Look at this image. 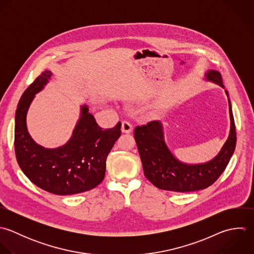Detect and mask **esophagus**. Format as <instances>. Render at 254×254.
Here are the masks:
<instances>
[{"label": "esophagus", "mask_w": 254, "mask_h": 254, "mask_svg": "<svg viewBox=\"0 0 254 254\" xmlns=\"http://www.w3.org/2000/svg\"><path fill=\"white\" fill-rule=\"evenodd\" d=\"M131 130H132V126H131V124L128 123V122H127V121L123 122V124H122V131H123V132H126V133H129Z\"/></svg>", "instance_id": "1"}]
</instances>
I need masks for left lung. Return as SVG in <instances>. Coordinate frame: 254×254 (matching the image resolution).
Returning a JSON list of instances; mask_svg holds the SVG:
<instances>
[{"instance_id": "left-lung-1", "label": "left lung", "mask_w": 254, "mask_h": 254, "mask_svg": "<svg viewBox=\"0 0 254 254\" xmlns=\"http://www.w3.org/2000/svg\"><path fill=\"white\" fill-rule=\"evenodd\" d=\"M207 79L225 88L220 72L211 70ZM229 96L228 91H226ZM231 131L220 153L204 164L190 165L177 160L163 139L162 126L152 121L134 128V139L142 162L144 176L157 188L173 192H193L213 185L225 171L236 149L237 132L229 99Z\"/></svg>"}]
</instances>
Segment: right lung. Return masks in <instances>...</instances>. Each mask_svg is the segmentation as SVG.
I'll return each mask as SVG.
<instances>
[{
	"mask_svg": "<svg viewBox=\"0 0 254 254\" xmlns=\"http://www.w3.org/2000/svg\"><path fill=\"white\" fill-rule=\"evenodd\" d=\"M50 71H43L23 92L15 111L14 152L24 175L40 189L60 196L83 193L97 187L104 179L106 160L121 136V122L113 128H102L81 108V118L69 141L58 148L47 149L29 136L25 118L36 93L48 82Z\"/></svg>",
	"mask_w": 254,
	"mask_h": 254,
	"instance_id": "add662e5",
	"label": "right lung"
}]
</instances>
